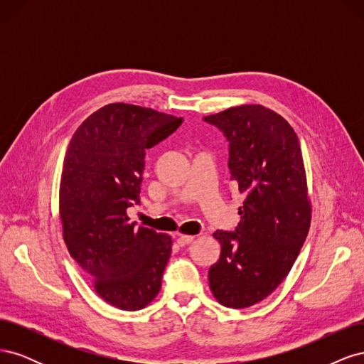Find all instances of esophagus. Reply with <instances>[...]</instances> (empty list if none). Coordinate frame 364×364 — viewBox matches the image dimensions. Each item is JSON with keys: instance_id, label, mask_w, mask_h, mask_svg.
Listing matches in <instances>:
<instances>
[{"instance_id": "34e87169", "label": "esophagus", "mask_w": 364, "mask_h": 364, "mask_svg": "<svg viewBox=\"0 0 364 364\" xmlns=\"http://www.w3.org/2000/svg\"><path fill=\"white\" fill-rule=\"evenodd\" d=\"M194 241V237L193 235H183V234H178V243L181 245V246H186V245H190V243H193Z\"/></svg>"}]
</instances>
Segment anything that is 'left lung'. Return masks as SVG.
<instances>
[{
  "label": "left lung",
  "instance_id": "obj_1",
  "mask_svg": "<svg viewBox=\"0 0 364 364\" xmlns=\"http://www.w3.org/2000/svg\"><path fill=\"white\" fill-rule=\"evenodd\" d=\"M229 142L230 181L245 196L235 230H215L209 287L229 308L258 304L287 277L311 222L302 151L293 127L261 105L203 117Z\"/></svg>",
  "mask_w": 364,
  "mask_h": 364
}]
</instances>
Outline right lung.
<instances>
[{"instance_id":"obj_1","label":"right lung","mask_w":364,"mask_h":364,"mask_svg":"<svg viewBox=\"0 0 364 364\" xmlns=\"http://www.w3.org/2000/svg\"><path fill=\"white\" fill-rule=\"evenodd\" d=\"M182 118L112 103L87 117L65 155L59 211L70 255L97 294L119 310L155 299L170 259L171 238L130 223L139 203L146 150L168 138Z\"/></svg>"}]
</instances>
